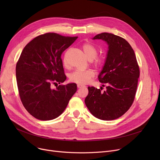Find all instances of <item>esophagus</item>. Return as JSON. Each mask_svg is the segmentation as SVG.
Listing matches in <instances>:
<instances>
[{
	"label": "esophagus",
	"mask_w": 160,
	"mask_h": 160,
	"mask_svg": "<svg viewBox=\"0 0 160 160\" xmlns=\"http://www.w3.org/2000/svg\"><path fill=\"white\" fill-rule=\"evenodd\" d=\"M77 87H78V88H84L86 86H83V85H82V84H78Z\"/></svg>",
	"instance_id": "1"
}]
</instances>
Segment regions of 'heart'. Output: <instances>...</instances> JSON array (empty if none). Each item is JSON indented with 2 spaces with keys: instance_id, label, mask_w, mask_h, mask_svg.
<instances>
[{
  "instance_id": "1",
  "label": "heart",
  "mask_w": 160,
  "mask_h": 160,
  "mask_svg": "<svg viewBox=\"0 0 160 160\" xmlns=\"http://www.w3.org/2000/svg\"><path fill=\"white\" fill-rule=\"evenodd\" d=\"M83 49L89 60H94L95 65L99 66L102 64V59L101 58L96 57L98 53V50L95 46L91 43H85L83 45ZM63 62L65 65L67 64L65 58H64ZM93 77L94 72L92 70H76L69 74V78L72 82L80 83V84H84V83H88L89 80Z\"/></svg>"
}]
</instances>
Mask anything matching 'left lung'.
Here are the masks:
<instances>
[{
    "label": "left lung",
    "mask_w": 160,
    "mask_h": 160,
    "mask_svg": "<svg viewBox=\"0 0 160 160\" xmlns=\"http://www.w3.org/2000/svg\"><path fill=\"white\" fill-rule=\"evenodd\" d=\"M93 39L104 41L108 46L104 66L98 76L99 82L106 85V90L88 87L85 104L97 118L114 120L127 112L133 102L139 77V66L133 48L124 39L104 32Z\"/></svg>",
    "instance_id": "left-lung-1"
}]
</instances>
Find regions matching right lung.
<instances>
[{"label": "right lung", "mask_w": 160, "mask_h": 160, "mask_svg": "<svg viewBox=\"0 0 160 160\" xmlns=\"http://www.w3.org/2000/svg\"><path fill=\"white\" fill-rule=\"evenodd\" d=\"M77 38L47 33L22 50L15 70L19 93L25 109L39 120L60 116L77 90L75 83L52 88L66 80L61 55Z\"/></svg>", "instance_id": "right-lung-1"}]
</instances>
